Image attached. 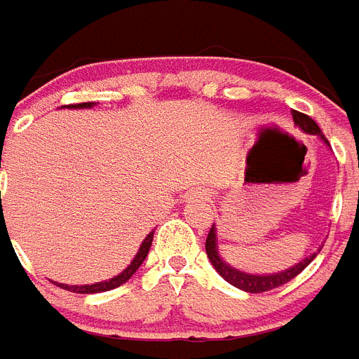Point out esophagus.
Listing matches in <instances>:
<instances>
[{
	"label": "esophagus",
	"instance_id": "esophagus-1",
	"mask_svg": "<svg viewBox=\"0 0 359 359\" xmlns=\"http://www.w3.org/2000/svg\"><path fill=\"white\" fill-rule=\"evenodd\" d=\"M188 200L190 201H207L209 200V196H207L205 190H192V192L188 194Z\"/></svg>",
	"mask_w": 359,
	"mask_h": 359
}]
</instances>
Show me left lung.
I'll list each match as a JSON object with an SVG mask.
<instances>
[{
  "label": "left lung",
  "mask_w": 359,
  "mask_h": 359,
  "mask_svg": "<svg viewBox=\"0 0 359 359\" xmlns=\"http://www.w3.org/2000/svg\"><path fill=\"white\" fill-rule=\"evenodd\" d=\"M293 119L297 126L301 127L304 133H310V135H318L321 139L325 140L323 137V133L321 129L318 127L314 119L306 116V114L302 112H297L293 110ZM327 142V140H325ZM205 251H207V257H209V261L211 264L215 266V270L219 272L228 283H232L233 287L238 289H243L247 293H264V291H272L276 287H281L283 283H287L294 278V276H299L304 270V268L310 264V262L314 261V255H310L306 257L304 261L299 262V264H294L293 268H289V270H283V272H278V274H270V276H255V274H245V272H240V270H236L232 268L230 264L222 261L219 257V251H217V232H215V226L209 230V236H207L205 240Z\"/></svg>",
  "instance_id": "1"
}]
</instances>
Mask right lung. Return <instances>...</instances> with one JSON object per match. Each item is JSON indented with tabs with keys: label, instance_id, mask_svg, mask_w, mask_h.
Segmentation results:
<instances>
[{
	"label": "right lung",
	"instance_id": "right-lung-1",
	"mask_svg": "<svg viewBox=\"0 0 359 359\" xmlns=\"http://www.w3.org/2000/svg\"><path fill=\"white\" fill-rule=\"evenodd\" d=\"M93 104H95V102H81V104H68V108H91ZM152 240H154V232H150L144 238V241H142L139 253H137V257L133 259L131 264H129L121 274L112 278V280L100 281V283H93V285H65V283H55V285H58V287H62V289H68V291H72V293H83V294L102 293V291H110V289L119 287V285H121V283H126V281L129 280L137 270H139L140 264L144 262V259L148 257V251H150V245H152Z\"/></svg>",
	"mask_w": 359,
	"mask_h": 359
}]
</instances>
